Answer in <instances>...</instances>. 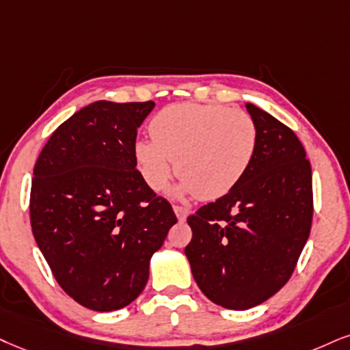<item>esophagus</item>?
<instances>
[{
    "mask_svg": "<svg viewBox=\"0 0 350 350\" xmlns=\"http://www.w3.org/2000/svg\"><path fill=\"white\" fill-rule=\"evenodd\" d=\"M174 213L176 215V219H178L180 222H183L188 215V209L182 208V206H174Z\"/></svg>",
    "mask_w": 350,
    "mask_h": 350,
    "instance_id": "esophagus-1",
    "label": "esophagus"
}]
</instances>
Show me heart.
<instances>
[{"label": "heart", "instance_id": "b5f03b06", "mask_svg": "<svg viewBox=\"0 0 350 350\" xmlns=\"http://www.w3.org/2000/svg\"><path fill=\"white\" fill-rule=\"evenodd\" d=\"M152 139L135 144L144 182L163 191L176 170L178 195L217 200L234 189L252 165L258 146L254 120L221 103H175L150 122ZM176 163H173V161Z\"/></svg>", "mask_w": 350, "mask_h": 350}]
</instances>
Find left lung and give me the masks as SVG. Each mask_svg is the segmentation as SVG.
Listing matches in <instances>:
<instances>
[{
    "label": "left lung",
    "instance_id": "left-lung-1",
    "mask_svg": "<svg viewBox=\"0 0 350 350\" xmlns=\"http://www.w3.org/2000/svg\"><path fill=\"white\" fill-rule=\"evenodd\" d=\"M258 129L252 165L234 189L189 215L185 248L193 278L211 301L248 310L286 286L313 217L312 167L295 133L247 103Z\"/></svg>",
    "mask_w": 350,
    "mask_h": 350
}]
</instances>
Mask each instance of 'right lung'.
Wrapping results in <instances>:
<instances>
[{
  "instance_id": "1",
  "label": "right lung",
  "mask_w": 350,
  "mask_h": 350,
  "mask_svg": "<svg viewBox=\"0 0 350 350\" xmlns=\"http://www.w3.org/2000/svg\"><path fill=\"white\" fill-rule=\"evenodd\" d=\"M154 107L90 103L56 128L33 167V239L59 287L94 312L137 299L150 258L176 224L136 170L137 128Z\"/></svg>"
}]
</instances>
